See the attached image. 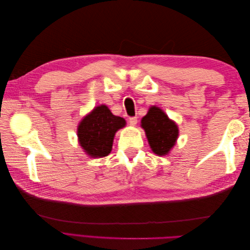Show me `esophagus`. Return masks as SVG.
I'll return each mask as SVG.
<instances>
[{"label": "esophagus", "mask_w": 250, "mask_h": 250, "mask_svg": "<svg viewBox=\"0 0 250 250\" xmlns=\"http://www.w3.org/2000/svg\"><path fill=\"white\" fill-rule=\"evenodd\" d=\"M137 123H138V118L137 117L129 118V124L131 126H135V125H137Z\"/></svg>", "instance_id": "esophagus-1"}]
</instances>
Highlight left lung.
Listing matches in <instances>:
<instances>
[{
	"instance_id": "left-lung-1",
	"label": "left lung",
	"mask_w": 250,
	"mask_h": 250,
	"mask_svg": "<svg viewBox=\"0 0 250 250\" xmlns=\"http://www.w3.org/2000/svg\"><path fill=\"white\" fill-rule=\"evenodd\" d=\"M150 148L157 155H167L178 138V127L156 106H151L141 121Z\"/></svg>"
}]
</instances>
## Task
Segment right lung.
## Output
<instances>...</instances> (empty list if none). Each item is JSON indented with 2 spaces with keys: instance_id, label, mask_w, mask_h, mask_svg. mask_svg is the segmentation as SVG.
Instances as JSON below:
<instances>
[{
  "instance_id": "obj_1",
  "label": "right lung",
  "mask_w": 250,
  "mask_h": 250,
  "mask_svg": "<svg viewBox=\"0 0 250 250\" xmlns=\"http://www.w3.org/2000/svg\"><path fill=\"white\" fill-rule=\"evenodd\" d=\"M126 125V121L112 115L106 105H100L82 119L78 126V139L84 152L92 157L110 153L116 132Z\"/></svg>"
}]
</instances>
